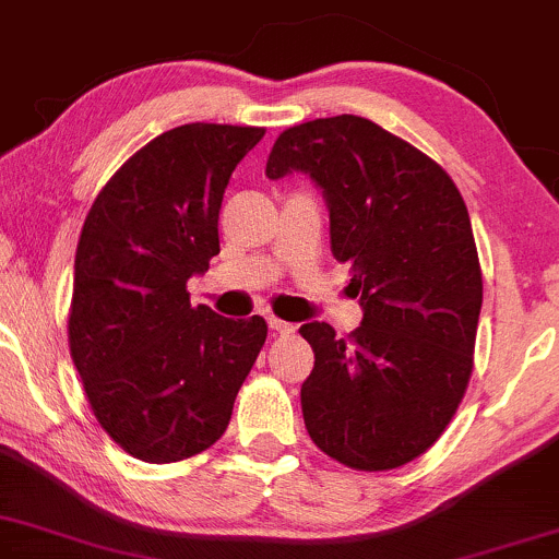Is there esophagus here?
I'll use <instances>...</instances> for the list:
<instances>
[{"label": "esophagus", "mask_w": 559, "mask_h": 559, "mask_svg": "<svg viewBox=\"0 0 559 559\" xmlns=\"http://www.w3.org/2000/svg\"><path fill=\"white\" fill-rule=\"evenodd\" d=\"M269 326H272V330L280 332V334H290V332H295V324H290V321H282V319H277V317H269Z\"/></svg>", "instance_id": "1"}]
</instances>
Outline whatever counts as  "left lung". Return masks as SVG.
<instances>
[{
	"label": "left lung",
	"mask_w": 559,
	"mask_h": 559,
	"mask_svg": "<svg viewBox=\"0 0 559 559\" xmlns=\"http://www.w3.org/2000/svg\"><path fill=\"white\" fill-rule=\"evenodd\" d=\"M300 169L330 203L332 255L350 264L364 321L345 340L300 326L313 444L356 471H392L442 437L474 371L484 282L468 209L424 151L356 115L282 130L266 177Z\"/></svg>",
	"instance_id": "obj_1"
}]
</instances>
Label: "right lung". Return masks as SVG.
<instances>
[{
	"label": "right lung",
	"instance_id": "right-lung-1",
	"mask_svg": "<svg viewBox=\"0 0 559 559\" xmlns=\"http://www.w3.org/2000/svg\"><path fill=\"white\" fill-rule=\"evenodd\" d=\"M264 128L190 122L138 148L98 190L75 251L70 356L98 426L143 463H177L225 435L266 321L190 306L219 253L229 175Z\"/></svg>",
	"mask_w": 559,
	"mask_h": 559
}]
</instances>
